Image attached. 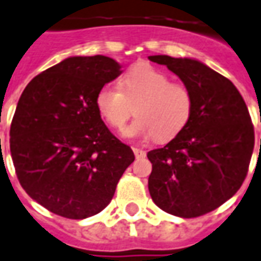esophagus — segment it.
Instances as JSON below:
<instances>
[{
	"label": "esophagus",
	"mask_w": 261,
	"mask_h": 261,
	"mask_svg": "<svg viewBox=\"0 0 261 261\" xmlns=\"http://www.w3.org/2000/svg\"><path fill=\"white\" fill-rule=\"evenodd\" d=\"M134 155H136V158L137 159H144V158H145L146 156V152L145 150H142V149H140V148H134Z\"/></svg>",
	"instance_id": "34e87169"
}]
</instances>
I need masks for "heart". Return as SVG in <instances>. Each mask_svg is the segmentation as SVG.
<instances>
[{
	"instance_id": "1",
	"label": "heart",
	"mask_w": 261,
	"mask_h": 261,
	"mask_svg": "<svg viewBox=\"0 0 261 261\" xmlns=\"http://www.w3.org/2000/svg\"><path fill=\"white\" fill-rule=\"evenodd\" d=\"M120 90L113 84L102 86L95 96L96 109L113 128L121 130L130 117L137 120L124 130L128 138L173 140L190 123L194 94L184 83L156 67L140 63L121 77Z\"/></svg>"
}]
</instances>
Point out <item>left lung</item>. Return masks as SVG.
<instances>
[{
	"label": "left lung",
	"instance_id": "1",
	"mask_svg": "<svg viewBox=\"0 0 261 261\" xmlns=\"http://www.w3.org/2000/svg\"><path fill=\"white\" fill-rule=\"evenodd\" d=\"M149 61L167 66L194 94L187 127L148 152L149 194L166 213L199 217L232 198L246 178L254 148L252 119L237 87L202 62L167 55Z\"/></svg>",
	"mask_w": 261,
	"mask_h": 261
}]
</instances>
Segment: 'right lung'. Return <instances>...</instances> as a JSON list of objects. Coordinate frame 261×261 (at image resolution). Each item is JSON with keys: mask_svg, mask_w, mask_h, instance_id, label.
<instances>
[{"mask_svg": "<svg viewBox=\"0 0 261 261\" xmlns=\"http://www.w3.org/2000/svg\"><path fill=\"white\" fill-rule=\"evenodd\" d=\"M121 74L112 58L71 57L29 83L9 145L23 190L52 213L83 220L111 203L134 153L96 109L98 90Z\"/></svg>", "mask_w": 261, "mask_h": 261, "instance_id": "1", "label": "right lung"}]
</instances>
